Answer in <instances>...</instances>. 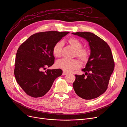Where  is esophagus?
Masks as SVG:
<instances>
[{"label":"esophagus","mask_w":127,"mask_h":127,"mask_svg":"<svg viewBox=\"0 0 127 127\" xmlns=\"http://www.w3.org/2000/svg\"><path fill=\"white\" fill-rule=\"evenodd\" d=\"M68 73L67 72H65V71H63V75H67Z\"/></svg>","instance_id":"34e87169"}]
</instances>
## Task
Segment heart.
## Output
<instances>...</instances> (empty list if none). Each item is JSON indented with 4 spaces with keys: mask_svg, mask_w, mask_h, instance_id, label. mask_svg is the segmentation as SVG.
Wrapping results in <instances>:
<instances>
[{
    "mask_svg": "<svg viewBox=\"0 0 127 127\" xmlns=\"http://www.w3.org/2000/svg\"><path fill=\"white\" fill-rule=\"evenodd\" d=\"M68 42L74 50L73 56H76L81 62H86L89 58V53L88 50L82 48L81 42L78 39L71 38L68 40ZM63 43L58 41L54 46L52 48V54L56 57H60L62 55V49ZM57 68L62 69L65 72H72L80 67V64L76 59H68L63 58L58 60L56 63Z\"/></svg>",
    "mask_w": 127,
    "mask_h": 127,
    "instance_id": "heart-1",
    "label": "heart"
}]
</instances>
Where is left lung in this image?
Returning a JSON list of instances; mask_svg holds the SVG:
<instances>
[{
	"label": "left lung",
	"mask_w": 127,
	"mask_h": 127,
	"mask_svg": "<svg viewBox=\"0 0 127 127\" xmlns=\"http://www.w3.org/2000/svg\"><path fill=\"white\" fill-rule=\"evenodd\" d=\"M89 42L90 55L85 68V75H76L73 87L80 98L91 100L103 94L108 88L109 81L115 68L110 47L102 39L89 32H72ZM86 77H85V76Z\"/></svg>",
	"instance_id": "left-lung-1"
}]
</instances>
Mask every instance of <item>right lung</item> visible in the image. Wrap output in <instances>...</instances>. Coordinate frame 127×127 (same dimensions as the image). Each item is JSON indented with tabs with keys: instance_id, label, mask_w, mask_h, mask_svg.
<instances>
[{
	"instance_id": "add662e5",
	"label": "right lung",
	"mask_w": 127,
	"mask_h": 127,
	"mask_svg": "<svg viewBox=\"0 0 127 127\" xmlns=\"http://www.w3.org/2000/svg\"><path fill=\"white\" fill-rule=\"evenodd\" d=\"M69 32H45L34 33L20 46L17 51L14 74L16 81L26 94L33 98L45 95L54 81L60 76V69H42L54 64L52 48Z\"/></svg>"
}]
</instances>
